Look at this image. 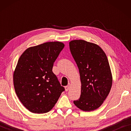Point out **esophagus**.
<instances>
[{
	"instance_id": "esophagus-1",
	"label": "esophagus",
	"mask_w": 131,
	"mask_h": 131,
	"mask_svg": "<svg viewBox=\"0 0 131 131\" xmlns=\"http://www.w3.org/2000/svg\"><path fill=\"white\" fill-rule=\"evenodd\" d=\"M70 87H71V84L70 83H69V85H68L67 86H66V91H68L70 89Z\"/></svg>"
}]
</instances>
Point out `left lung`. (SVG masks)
Returning <instances> with one entry per match:
<instances>
[{
    "label": "left lung",
    "instance_id": "obj_1",
    "mask_svg": "<svg viewBox=\"0 0 131 131\" xmlns=\"http://www.w3.org/2000/svg\"><path fill=\"white\" fill-rule=\"evenodd\" d=\"M81 82L80 98L73 101L80 110L91 112L101 106L110 92L113 78L107 57L98 45L83 40L69 42Z\"/></svg>",
    "mask_w": 131,
    "mask_h": 131
}]
</instances>
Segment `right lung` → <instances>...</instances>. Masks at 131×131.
<instances>
[{"label": "right lung", "mask_w": 131, "mask_h": 131, "mask_svg": "<svg viewBox=\"0 0 131 131\" xmlns=\"http://www.w3.org/2000/svg\"><path fill=\"white\" fill-rule=\"evenodd\" d=\"M64 47L60 42L44 43L27 48L18 61L14 88L21 103L31 113L49 112L64 91L52 72L53 62Z\"/></svg>", "instance_id": "1"}]
</instances>
